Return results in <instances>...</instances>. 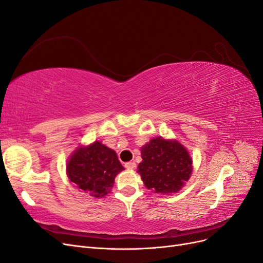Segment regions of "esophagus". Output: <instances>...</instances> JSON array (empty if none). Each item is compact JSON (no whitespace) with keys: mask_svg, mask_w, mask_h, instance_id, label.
<instances>
[{"mask_svg":"<svg viewBox=\"0 0 263 263\" xmlns=\"http://www.w3.org/2000/svg\"><path fill=\"white\" fill-rule=\"evenodd\" d=\"M125 168H126L127 170H134L135 168H136V163H135L134 161L126 162V163H125Z\"/></svg>","mask_w":263,"mask_h":263,"instance_id":"34e87169","label":"esophagus"}]
</instances>
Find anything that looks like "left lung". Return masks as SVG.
<instances>
[{
  "label": "left lung",
  "mask_w": 263,
  "mask_h": 263,
  "mask_svg": "<svg viewBox=\"0 0 263 263\" xmlns=\"http://www.w3.org/2000/svg\"><path fill=\"white\" fill-rule=\"evenodd\" d=\"M141 158L137 172L155 193H177L192 173V158L177 140L153 138L141 147Z\"/></svg>",
  "instance_id": "8db88e82"
}]
</instances>
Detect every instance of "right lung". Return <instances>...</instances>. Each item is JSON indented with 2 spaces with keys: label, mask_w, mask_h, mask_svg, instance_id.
<instances>
[{
  "label": "right lung",
  "mask_w": 263,
  "mask_h": 263,
  "mask_svg": "<svg viewBox=\"0 0 263 263\" xmlns=\"http://www.w3.org/2000/svg\"><path fill=\"white\" fill-rule=\"evenodd\" d=\"M123 170L115 151L98 140L79 147L67 163L69 180L94 197L109 193L115 177Z\"/></svg>",
  "instance_id": "obj_1"
}]
</instances>
